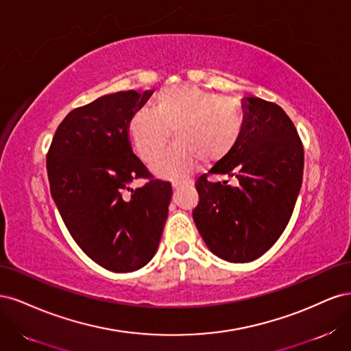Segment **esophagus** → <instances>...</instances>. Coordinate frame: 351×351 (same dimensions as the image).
Masks as SVG:
<instances>
[{"instance_id":"esophagus-1","label":"esophagus","mask_w":351,"mask_h":351,"mask_svg":"<svg viewBox=\"0 0 351 351\" xmlns=\"http://www.w3.org/2000/svg\"><path fill=\"white\" fill-rule=\"evenodd\" d=\"M183 186L192 187V186H193V182H192V180H184V182H173V189H174V190H178L180 187H183Z\"/></svg>"}]
</instances>
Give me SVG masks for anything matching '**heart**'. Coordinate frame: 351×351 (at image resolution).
Listing matches in <instances>:
<instances>
[{"instance_id": "1", "label": "heart", "mask_w": 351, "mask_h": 351, "mask_svg": "<svg viewBox=\"0 0 351 351\" xmlns=\"http://www.w3.org/2000/svg\"><path fill=\"white\" fill-rule=\"evenodd\" d=\"M244 130V112L234 99L221 98L196 86L159 90L152 111L137 110L127 123L130 141L145 162L162 154L173 132L176 143L154 165L162 178H182L196 164L214 165L237 146Z\"/></svg>"}]
</instances>
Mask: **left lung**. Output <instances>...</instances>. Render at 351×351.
<instances>
[{"instance_id":"1","label":"left lung","mask_w":351,"mask_h":351,"mask_svg":"<svg viewBox=\"0 0 351 351\" xmlns=\"http://www.w3.org/2000/svg\"><path fill=\"white\" fill-rule=\"evenodd\" d=\"M244 130L237 146L196 182L193 221L218 258L244 263L258 259L280 239L299 196L304 152L290 117L277 104L241 101ZM234 175L237 186L212 184L207 176Z\"/></svg>"}]
</instances>
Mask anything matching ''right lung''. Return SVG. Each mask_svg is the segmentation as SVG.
I'll return each instance as SVG.
<instances>
[{
  "mask_svg": "<svg viewBox=\"0 0 351 351\" xmlns=\"http://www.w3.org/2000/svg\"><path fill=\"white\" fill-rule=\"evenodd\" d=\"M152 90L104 95L70 111L47 155L51 196L71 237L112 272L141 269L156 253L173 189L133 154L127 123ZM147 178L145 186L130 183Z\"/></svg>",
  "mask_w": 351,
  "mask_h": 351,
  "instance_id": "obj_1",
  "label": "right lung"
}]
</instances>
